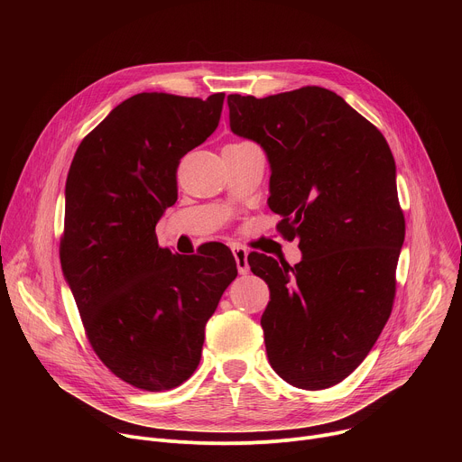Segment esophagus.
I'll return each instance as SVG.
<instances>
[{
    "label": "esophagus",
    "instance_id": "1",
    "mask_svg": "<svg viewBox=\"0 0 462 462\" xmlns=\"http://www.w3.org/2000/svg\"><path fill=\"white\" fill-rule=\"evenodd\" d=\"M234 257H236V265L239 274H248L250 273V265H248V250L245 246H232Z\"/></svg>",
    "mask_w": 462,
    "mask_h": 462
}]
</instances>
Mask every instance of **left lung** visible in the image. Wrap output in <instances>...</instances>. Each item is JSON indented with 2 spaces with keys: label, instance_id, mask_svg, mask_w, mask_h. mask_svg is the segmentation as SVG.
<instances>
[{
  "label": "left lung",
  "instance_id": "8db88e82",
  "mask_svg": "<svg viewBox=\"0 0 462 462\" xmlns=\"http://www.w3.org/2000/svg\"><path fill=\"white\" fill-rule=\"evenodd\" d=\"M230 129L271 162L269 207L303 259L248 255L269 285L261 316L273 369L318 391L347 378L391 314L406 234L394 159L380 131L337 93L307 86L265 98L228 95Z\"/></svg>",
  "mask_w": 462,
  "mask_h": 462
}]
</instances>
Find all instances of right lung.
<instances>
[{
  "instance_id": "1",
  "label": "right lung",
  "mask_w": 462,
  "mask_h": 462,
  "mask_svg": "<svg viewBox=\"0 0 462 462\" xmlns=\"http://www.w3.org/2000/svg\"><path fill=\"white\" fill-rule=\"evenodd\" d=\"M223 100L225 93L124 100L84 137L65 182L60 261L86 337L115 376L144 391L173 389L193 374L205 325L237 276L226 245L180 255L155 234L177 201L180 159L214 134Z\"/></svg>"
}]
</instances>
